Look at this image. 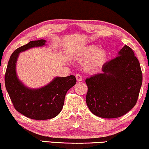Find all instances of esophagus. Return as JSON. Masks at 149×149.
<instances>
[{
    "instance_id": "34e87169",
    "label": "esophagus",
    "mask_w": 149,
    "mask_h": 149,
    "mask_svg": "<svg viewBox=\"0 0 149 149\" xmlns=\"http://www.w3.org/2000/svg\"><path fill=\"white\" fill-rule=\"evenodd\" d=\"M75 77H76L77 81H80L82 80V76L80 74H76L75 75Z\"/></svg>"
}]
</instances>
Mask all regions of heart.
Here are the masks:
<instances>
[{"label": "heart", "instance_id": "b5f03b06", "mask_svg": "<svg viewBox=\"0 0 149 149\" xmlns=\"http://www.w3.org/2000/svg\"><path fill=\"white\" fill-rule=\"evenodd\" d=\"M77 56L80 58H86L84 66L88 72H96L99 71L107 61V53L104 49L95 45H89L84 47L78 53Z\"/></svg>", "mask_w": 149, "mask_h": 149}]
</instances>
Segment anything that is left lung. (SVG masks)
<instances>
[{"label": "left lung", "mask_w": 149, "mask_h": 149, "mask_svg": "<svg viewBox=\"0 0 149 149\" xmlns=\"http://www.w3.org/2000/svg\"><path fill=\"white\" fill-rule=\"evenodd\" d=\"M102 73L86 79L89 109L102 118L123 116L136 103L142 83L141 68L134 53L125 45L117 57L107 62Z\"/></svg>", "instance_id": "1"}]
</instances>
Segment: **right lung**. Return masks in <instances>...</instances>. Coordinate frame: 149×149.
I'll return each mask as SVG.
<instances>
[{
  "mask_svg": "<svg viewBox=\"0 0 149 149\" xmlns=\"http://www.w3.org/2000/svg\"><path fill=\"white\" fill-rule=\"evenodd\" d=\"M45 40L30 41L18 48L9 58L5 76V87L15 109L32 119L45 120L55 117L61 111L65 96L76 83L74 75L55 77L51 82L40 88L27 87L18 78L16 64L19 53L46 45Z\"/></svg>",
  "mask_w": 149,
  "mask_h": 149,
  "instance_id": "obj_1",
  "label": "right lung"
}]
</instances>
